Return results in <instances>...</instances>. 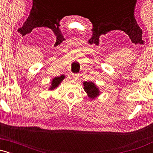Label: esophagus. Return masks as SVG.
I'll return each mask as SVG.
<instances>
[{
	"instance_id": "esophagus-1",
	"label": "esophagus",
	"mask_w": 153,
	"mask_h": 153,
	"mask_svg": "<svg viewBox=\"0 0 153 153\" xmlns=\"http://www.w3.org/2000/svg\"><path fill=\"white\" fill-rule=\"evenodd\" d=\"M79 78V74H73V80H78Z\"/></svg>"
}]
</instances>
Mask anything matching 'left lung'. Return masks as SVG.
I'll list each match as a JSON object with an SVG mask.
<instances>
[{
  "mask_svg": "<svg viewBox=\"0 0 153 153\" xmlns=\"http://www.w3.org/2000/svg\"><path fill=\"white\" fill-rule=\"evenodd\" d=\"M83 89L85 91L89 99L91 100L95 99L100 95V90L99 87L92 81H84Z\"/></svg>",
  "mask_w": 153,
  "mask_h": 153,
  "instance_id": "8db88e82",
  "label": "left lung"
}]
</instances>
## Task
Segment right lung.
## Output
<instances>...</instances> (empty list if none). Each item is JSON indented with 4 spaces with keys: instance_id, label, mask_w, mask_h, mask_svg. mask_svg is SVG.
I'll return each mask as SVG.
<instances>
[{
    "instance_id": "right-lung-1",
    "label": "right lung",
    "mask_w": 153,
    "mask_h": 153,
    "mask_svg": "<svg viewBox=\"0 0 153 153\" xmlns=\"http://www.w3.org/2000/svg\"><path fill=\"white\" fill-rule=\"evenodd\" d=\"M65 78V75H61L60 76L54 78L52 79V82H51V85L50 87L49 88V90H54L56 88L58 87V85L61 83V82H62Z\"/></svg>"
}]
</instances>
